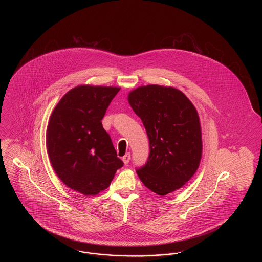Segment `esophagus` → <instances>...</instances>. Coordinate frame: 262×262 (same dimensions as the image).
Returning <instances> with one entry per match:
<instances>
[{"label": "esophagus", "instance_id": "1", "mask_svg": "<svg viewBox=\"0 0 262 262\" xmlns=\"http://www.w3.org/2000/svg\"><path fill=\"white\" fill-rule=\"evenodd\" d=\"M122 160H123L124 164L126 165L127 163L129 162V160H130V153H129V152H127V153L125 154V156L122 158Z\"/></svg>", "mask_w": 262, "mask_h": 262}]
</instances>
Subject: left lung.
<instances>
[{"label":"left lung","mask_w":262,"mask_h":262,"mask_svg":"<svg viewBox=\"0 0 262 262\" xmlns=\"http://www.w3.org/2000/svg\"><path fill=\"white\" fill-rule=\"evenodd\" d=\"M127 100L149 138L148 161L137 170L140 181L161 196L180 189L195 174L202 156L195 107L181 90L157 84L132 90Z\"/></svg>","instance_id":"1"}]
</instances>
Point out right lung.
Instances as JSON below:
<instances>
[{"label": "right lung", "instance_id": "obj_1", "mask_svg": "<svg viewBox=\"0 0 262 262\" xmlns=\"http://www.w3.org/2000/svg\"><path fill=\"white\" fill-rule=\"evenodd\" d=\"M120 89L78 85L51 114L46 135L51 165L67 187L85 196L106 189L124 165L101 122Z\"/></svg>", "mask_w": 262, "mask_h": 262}]
</instances>
